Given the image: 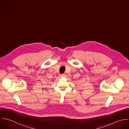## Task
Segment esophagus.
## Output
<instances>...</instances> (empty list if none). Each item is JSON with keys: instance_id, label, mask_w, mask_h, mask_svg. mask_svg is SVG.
<instances>
[{"instance_id": "1", "label": "esophagus", "mask_w": 129, "mask_h": 129, "mask_svg": "<svg viewBox=\"0 0 129 129\" xmlns=\"http://www.w3.org/2000/svg\"><path fill=\"white\" fill-rule=\"evenodd\" d=\"M60 76L61 77H64V76H65V75L64 74H61L60 75Z\"/></svg>"}]
</instances>
